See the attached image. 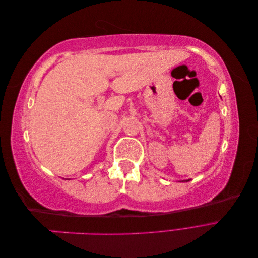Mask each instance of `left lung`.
<instances>
[{"mask_svg":"<svg viewBox=\"0 0 258 258\" xmlns=\"http://www.w3.org/2000/svg\"><path fill=\"white\" fill-rule=\"evenodd\" d=\"M188 181H189V179H187V181H186V182H188ZM183 182H184V181H183Z\"/></svg>","mask_w":258,"mask_h":258,"instance_id":"1","label":"left lung"}]
</instances>
